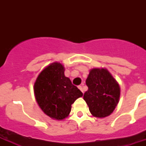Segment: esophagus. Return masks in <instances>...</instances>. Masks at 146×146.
Returning <instances> with one entry per match:
<instances>
[{
  "label": "esophagus",
  "mask_w": 146,
  "mask_h": 146,
  "mask_svg": "<svg viewBox=\"0 0 146 146\" xmlns=\"http://www.w3.org/2000/svg\"><path fill=\"white\" fill-rule=\"evenodd\" d=\"M83 85H84V84H82V86H83ZM82 86H79V89H80V90H81V91H82V93H83V92H83V89H82Z\"/></svg>",
  "instance_id": "34e87169"
}]
</instances>
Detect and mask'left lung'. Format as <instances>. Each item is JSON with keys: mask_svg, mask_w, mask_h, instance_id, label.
I'll return each instance as SVG.
<instances>
[{"mask_svg": "<svg viewBox=\"0 0 146 146\" xmlns=\"http://www.w3.org/2000/svg\"><path fill=\"white\" fill-rule=\"evenodd\" d=\"M88 90L83 99L96 117H105L115 109L120 98V86L106 69H92L86 81Z\"/></svg>", "mask_w": 146, "mask_h": 146, "instance_id": "obj_1", "label": "left lung"}]
</instances>
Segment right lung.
Here are the masks:
<instances>
[{"label":"right lung","mask_w":146,"mask_h":146,"mask_svg":"<svg viewBox=\"0 0 146 146\" xmlns=\"http://www.w3.org/2000/svg\"><path fill=\"white\" fill-rule=\"evenodd\" d=\"M35 98L42 111L56 120L69 115L71 104L82 92L64 75L60 63H53L40 73L34 85Z\"/></svg>","instance_id":"add662e5"}]
</instances>
